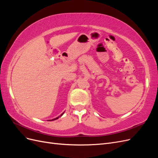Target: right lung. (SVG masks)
Here are the masks:
<instances>
[{
    "label": "right lung",
    "mask_w": 158,
    "mask_h": 158,
    "mask_svg": "<svg viewBox=\"0 0 158 158\" xmlns=\"http://www.w3.org/2000/svg\"><path fill=\"white\" fill-rule=\"evenodd\" d=\"M63 114H62L60 116H62V115H63ZM59 117H56V118H54V119H52V121H54V120H56V119H57V118H59Z\"/></svg>",
    "instance_id": "obj_1"
}]
</instances>
